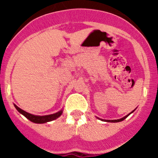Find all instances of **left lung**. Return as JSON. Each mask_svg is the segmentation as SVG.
<instances>
[{
	"instance_id": "obj_1",
	"label": "left lung",
	"mask_w": 158,
	"mask_h": 158,
	"mask_svg": "<svg viewBox=\"0 0 158 158\" xmlns=\"http://www.w3.org/2000/svg\"><path fill=\"white\" fill-rule=\"evenodd\" d=\"M133 111H131V113H132L133 112ZM131 113H130V114H131ZM130 114H128L127 115H126V116H124L123 118H119V119H115V120H105V121H107V122H111V123H117V122H121V121H123V120H124V119H125V118H127V117L128 116V115H130Z\"/></svg>"
}]
</instances>
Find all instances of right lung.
I'll list each match as a JSON object with an SVG mask.
<instances>
[{
  "instance_id": "right-lung-1",
  "label": "right lung",
  "mask_w": 158,
  "mask_h": 158,
  "mask_svg": "<svg viewBox=\"0 0 158 158\" xmlns=\"http://www.w3.org/2000/svg\"><path fill=\"white\" fill-rule=\"evenodd\" d=\"M15 107H16L19 113H21L22 115H23L26 118H28L29 120L31 121V122L33 123H44L50 122V121H52L54 120V119H56L57 118H58V117L62 114V111H58V112L52 114V115L40 116V115H31V114H30V113L28 112H26V111H23V110L20 109V108H19V107H17L16 105H15Z\"/></svg>"
}]
</instances>
